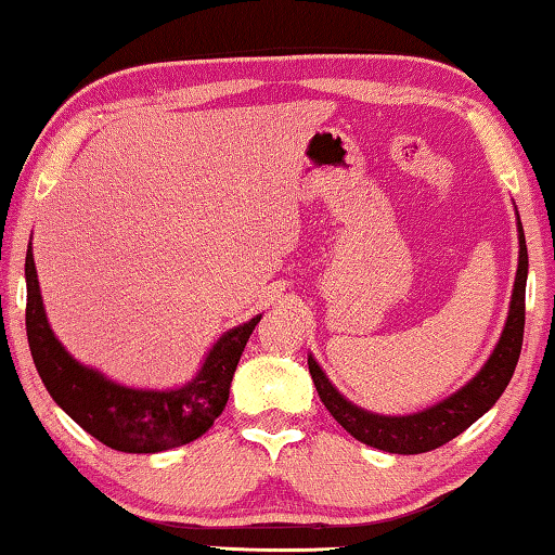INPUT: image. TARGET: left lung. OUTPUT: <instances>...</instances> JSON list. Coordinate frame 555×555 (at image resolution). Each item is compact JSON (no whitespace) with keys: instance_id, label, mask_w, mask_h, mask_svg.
<instances>
[{"instance_id":"8db88e82","label":"left lung","mask_w":555,"mask_h":555,"mask_svg":"<svg viewBox=\"0 0 555 555\" xmlns=\"http://www.w3.org/2000/svg\"><path fill=\"white\" fill-rule=\"evenodd\" d=\"M516 230H519V267H516L509 315H506L500 343L492 350L490 360L485 362V367L463 389L450 393L436 406L409 413V416H379V413L364 411L347 401L325 377L321 364L308 354V370H311L318 397L347 434L364 446L387 450V453L418 455L446 446L448 440L463 434L482 413L494 406V401L502 397L512 379L524 343V296L526 274H529V251H526L519 215H516Z\"/></svg>"}]
</instances>
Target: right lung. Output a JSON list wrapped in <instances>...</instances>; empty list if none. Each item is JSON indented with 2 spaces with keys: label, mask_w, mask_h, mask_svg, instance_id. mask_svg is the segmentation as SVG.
Masks as SVG:
<instances>
[{
  "label": "right lung",
  "mask_w": 555,
  "mask_h": 555,
  "mask_svg": "<svg viewBox=\"0 0 555 555\" xmlns=\"http://www.w3.org/2000/svg\"><path fill=\"white\" fill-rule=\"evenodd\" d=\"M26 335L53 401L92 438L121 453H162L208 430L230 399V384L261 315L224 333L201 372L178 389H131L80 364L53 335L43 311L34 251H26Z\"/></svg>",
  "instance_id": "obj_1"
}]
</instances>
